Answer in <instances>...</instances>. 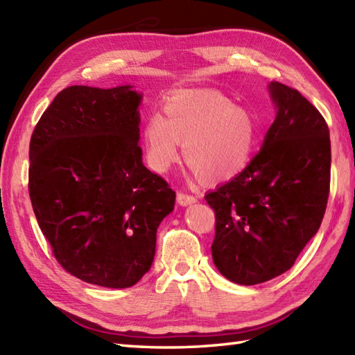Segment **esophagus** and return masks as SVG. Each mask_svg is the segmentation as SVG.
I'll return each mask as SVG.
<instances>
[{
  "mask_svg": "<svg viewBox=\"0 0 355 355\" xmlns=\"http://www.w3.org/2000/svg\"><path fill=\"white\" fill-rule=\"evenodd\" d=\"M177 201L180 206H189L193 205L195 201H197V197H193V195H189L186 192H178L177 193Z\"/></svg>",
  "mask_w": 355,
  "mask_h": 355,
  "instance_id": "esophagus-1",
  "label": "esophagus"
}]
</instances>
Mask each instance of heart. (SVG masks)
Instances as JSON below:
<instances>
[{"instance_id":"b5f03b06","label":"heart","mask_w":355,"mask_h":355,"mask_svg":"<svg viewBox=\"0 0 355 355\" xmlns=\"http://www.w3.org/2000/svg\"><path fill=\"white\" fill-rule=\"evenodd\" d=\"M148 166L168 172L183 155L195 175L209 183L230 180L250 162L258 126L247 108L216 92H182L163 103V116L150 114L143 125Z\"/></svg>"}]
</instances>
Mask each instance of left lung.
<instances>
[{
    "label": "left lung",
    "instance_id": "left-lung-1",
    "mask_svg": "<svg viewBox=\"0 0 355 355\" xmlns=\"http://www.w3.org/2000/svg\"><path fill=\"white\" fill-rule=\"evenodd\" d=\"M277 112L247 168L206 195L215 210L212 258L239 285L267 282L293 267L325 215L329 130L297 89L271 82Z\"/></svg>",
    "mask_w": 355,
    "mask_h": 355
}]
</instances>
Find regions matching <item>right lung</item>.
<instances>
[{"label": "right lung", "mask_w": 355, "mask_h": 355, "mask_svg": "<svg viewBox=\"0 0 355 355\" xmlns=\"http://www.w3.org/2000/svg\"><path fill=\"white\" fill-rule=\"evenodd\" d=\"M141 94L131 85L62 89L30 139L28 193L65 271L128 288L153 266L175 192L141 162Z\"/></svg>", "instance_id": "obj_1"}]
</instances>
